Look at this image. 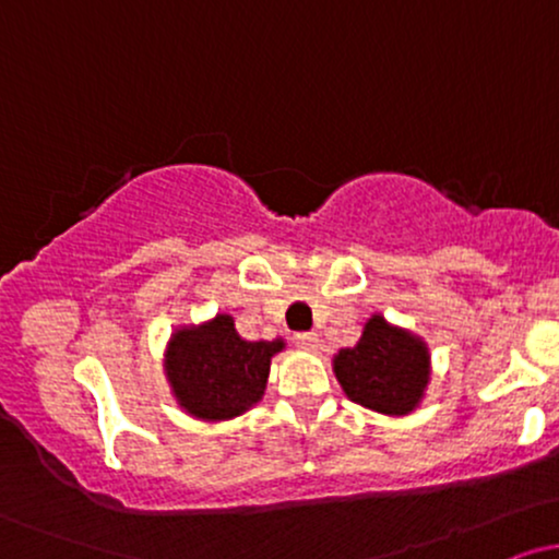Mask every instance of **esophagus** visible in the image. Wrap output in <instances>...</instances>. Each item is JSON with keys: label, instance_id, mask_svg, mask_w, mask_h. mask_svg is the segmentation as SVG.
<instances>
[{"label": "esophagus", "instance_id": "34e87169", "mask_svg": "<svg viewBox=\"0 0 559 559\" xmlns=\"http://www.w3.org/2000/svg\"><path fill=\"white\" fill-rule=\"evenodd\" d=\"M294 342H297V346H301V349H318V333H312V331H299V333H294Z\"/></svg>", "mask_w": 559, "mask_h": 559}]
</instances>
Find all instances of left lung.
Wrapping results in <instances>:
<instances>
[{
  "mask_svg": "<svg viewBox=\"0 0 559 559\" xmlns=\"http://www.w3.org/2000/svg\"><path fill=\"white\" fill-rule=\"evenodd\" d=\"M333 373L352 402L383 415H407L428 386V346L381 316L365 323L360 342L333 357Z\"/></svg>",
  "mask_w": 559,
  "mask_h": 559,
  "instance_id": "obj_1",
  "label": "left lung"
}]
</instances>
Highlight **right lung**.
<instances>
[{
    "label": "right lung",
    "instance_id": "right-lung-1",
    "mask_svg": "<svg viewBox=\"0 0 559 559\" xmlns=\"http://www.w3.org/2000/svg\"><path fill=\"white\" fill-rule=\"evenodd\" d=\"M284 342H247L234 318L217 316L199 329L173 333L165 373L186 413L202 420H226L247 413L265 394L271 357Z\"/></svg>",
    "mask_w": 559,
    "mask_h": 559
}]
</instances>
